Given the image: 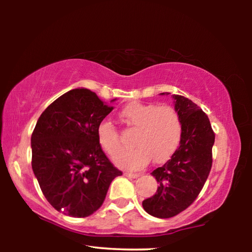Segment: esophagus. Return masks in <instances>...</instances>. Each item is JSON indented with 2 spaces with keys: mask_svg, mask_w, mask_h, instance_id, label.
Instances as JSON below:
<instances>
[{
  "mask_svg": "<svg viewBox=\"0 0 252 252\" xmlns=\"http://www.w3.org/2000/svg\"><path fill=\"white\" fill-rule=\"evenodd\" d=\"M125 176L126 177H129V178H133L136 179L140 177V173H132V172H125Z\"/></svg>",
  "mask_w": 252,
  "mask_h": 252,
  "instance_id": "34e87169",
  "label": "esophagus"
}]
</instances>
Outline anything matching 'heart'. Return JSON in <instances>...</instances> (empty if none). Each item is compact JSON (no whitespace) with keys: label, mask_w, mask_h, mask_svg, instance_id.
Wrapping results in <instances>:
<instances>
[{"label":"heart","mask_w":252,"mask_h":252,"mask_svg":"<svg viewBox=\"0 0 252 252\" xmlns=\"http://www.w3.org/2000/svg\"><path fill=\"white\" fill-rule=\"evenodd\" d=\"M120 114L127 125L138 130V133L133 150L121 152L114 158L118 167L140 169L147 165L151 158L155 162H163L177 150L182 135V123L172 105L131 102ZM96 136L101 148L109 156H116L121 150L120 135L112 122L102 121L97 126Z\"/></svg>","instance_id":"b5f03b06"}]
</instances>
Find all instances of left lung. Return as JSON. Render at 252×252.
<instances>
[{
    "label": "left lung",
    "mask_w": 252,
    "mask_h": 252,
    "mask_svg": "<svg viewBox=\"0 0 252 252\" xmlns=\"http://www.w3.org/2000/svg\"><path fill=\"white\" fill-rule=\"evenodd\" d=\"M173 97L182 123L180 146L170 160L151 172L160 186L142 202L149 215L161 219L179 215L198 198L212 167L216 136L208 116L197 104L182 95Z\"/></svg>",
    "instance_id": "8db88e82"
}]
</instances>
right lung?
Listing matches in <instances>:
<instances>
[{
    "instance_id": "1",
    "label": "right lung",
    "mask_w": 252,
    "mask_h": 252,
    "mask_svg": "<svg viewBox=\"0 0 252 252\" xmlns=\"http://www.w3.org/2000/svg\"><path fill=\"white\" fill-rule=\"evenodd\" d=\"M113 110L94 92L73 89L41 114L31 136L32 169L51 206L74 218L91 216L122 176L102 150L97 126Z\"/></svg>"
}]
</instances>
